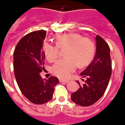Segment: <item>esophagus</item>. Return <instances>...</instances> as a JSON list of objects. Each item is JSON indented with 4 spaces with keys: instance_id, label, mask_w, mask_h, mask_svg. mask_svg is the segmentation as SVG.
<instances>
[{
    "instance_id": "34e87169",
    "label": "esophagus",
    "mask_w": 125,
    "mask_h": 125,
    "mask_svg": "<svg viewBox=\"0 0 125 125\" xmlns=\"http://www.w3.org/2000/svg\"><path fill=\"white\" fill-rule=\"evenodd\" d=\"M59 82H63V83H67L68 82V80H63V79H59Z\"/></svg>"
}]
</instances>
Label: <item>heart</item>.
I'll list each match as a JSON object with an SVG mask.
<instances>
[{"mask_svg":"<svg viewBox=\"0 0 125 125\" xmlns=\"http://www.w3.org/2000/svg\"><path fill=\"white\" fill-rule=\"evenodd\" d=\"M66 58L59 60L52 68L54 75L60 78H68L78 66L88 65L95 54V45L90 39L82 37L77 33H67L56 38V45L45 42L43 51L49 62H54L59 57V49H64Z\"/></svg>","mask_w":125,"mask_h":125,"instance_id":"obj_1","label":"heart"}]
</instances>
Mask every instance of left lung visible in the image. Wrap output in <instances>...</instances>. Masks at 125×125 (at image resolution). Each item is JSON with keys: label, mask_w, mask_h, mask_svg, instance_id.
<instances>
[{"label": "left lung", "mask_w": 125, "mask_h": 125, "mask_svg": "<svg viewBox=\"0 0 125 125\" xmlns=\"http://www.w3.org/2000/svg\"><path fill=\"white\" fill-rule=\"evenodd\" d=\"M96 53L93 62L84 71L81 76L86 77L83 85L71 94V100L75 104L82 106L93 104L104 95L111 76V60L110 48L106 41L97 35Z\"/></svg>", "instance_id": "obj_1"}]
</instances>
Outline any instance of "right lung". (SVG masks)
Here are the masks:
<instances>
[{
	"mask_svg": "<svg viewBox=\"0 0 125 125\" xmlns=\"http://www.w3.org/2000/svg\"><path fill=\"white\" fill-rule=\"evenodd\" d=\"M45 30L34 31L26 34L17 43L14 52V75L20 90L28 100L43 104L52 100L57 77L41 78L44 69L45 55L42 50Z\"/></svg>",
	"mask_w": 125,
	"mask_h": 125,
	"instance_id": "obj_1",
	"label": "right lung"
}]
</instances>
